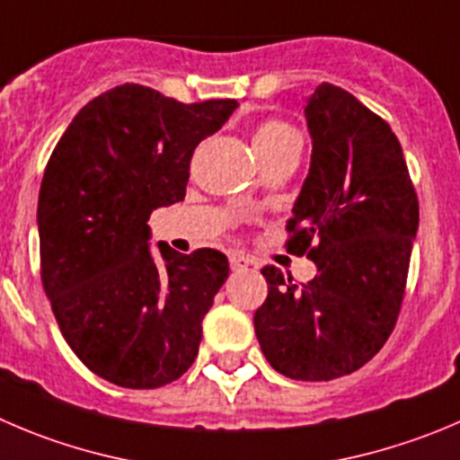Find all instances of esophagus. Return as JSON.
<instances>
[{
	"instance_id": "34e87169",
	"label": "esophagus",
	"mask_w": 460,
	"mask_h": 460,
	"mask_svg": "<svg viewBox=\"0 0 460 460\" xmlns=\"http://www.w3.org/2000/svg\"><path fill=\"white\" fill-rule=\"evenodd\" d=\"M248 266H255V261H252L251 257L242 255V252H233V255H230V269L233 270H243L248 269Z\"/></svg>"
}]
</instances>
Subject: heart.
Returning a JSON list of instances; mask_svg holds the SVG:
<instances>
[{"instance_id":"b5f03b06","label":"heart","mask_w":460,"mask_h":460,"mask_svg":"<svg viewBox=\"0 0 460 460\" xmlns=\"http://www.w3.org/2000/svg\"><path fill=\"white\" fill-rule=\"evenodd\" d=\"M288 137H296V133H293L291 126L284 124V121H278V119H266L257 126L255 135H252V144H255V151L261 153V151H269V148L278 146V144H282L284 139H288Z\"/></svg>"}]
</instances>
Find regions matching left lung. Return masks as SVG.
<instances>
[{"label": "left lung", "mask_w": 460, "mask_h": 460, "mask_svg": "<svg viewBox=\"0 0 460 460\" xmlns=\"http://www.w3.org/2000/svg\"><path fill=\"white\" fill-rule=\"evenodd\" d=\"M305 115L312 167L287 221V251L314 260L318 275L293 284L264 266L255 334L284 377L330 382L368 364L391 336L420 208L395 133L357 96L321 83Z\"/></svg>", "instance_id": "1"}]
</instances>
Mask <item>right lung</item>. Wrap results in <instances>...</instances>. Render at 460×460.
Returning <instances> with one entry per match:
<instances>
[{"instance_id": "1", "label": "right lung", "mask_w": 460, "mask_h": 460, "mask_svg": "<svg viewBox=\"0 0 460 460\" xmlns=\"http://www.w3.org/2000/svg\"><path fill=\"white\" fill-rule=\"evenodd\" d=\"M239 103H181L124 83L78 111L56 144L38 199L40 278L83 364L124 388H160L199 354L200 323L227 257L148 251V217L185 199L190 162Z\"/></svg>"}]
</instances>
